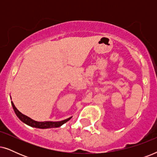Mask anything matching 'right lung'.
<instances>
[{
	"mask_svg": "<svg viewBox=\"0 0 157 157\" xmlns=\"http://www.w3.org/2000/svg\"><path fill=\"white\" fill-rule=\"evenodd\" d=\"M11 104L13 106V108L15 113H16L17 117H18V119H20L21 121H23V123H25V124H27V125H29L30 126H32V127L38 128H49L59 127V126L63 125V124L66 123L68 121H69V120L72 118L71 117L68 118V119H66L61 121H36L31 119V118H29V117H27V116L23 114L22 113H21L20 111L16 109V107L15 106V105L13 103V101H11Z\"/></svg>",
	"mask_w": 157,
	"mask_h": 157,
	"instance_id": "1",
	"label": "right lung"
}]
</instances>
